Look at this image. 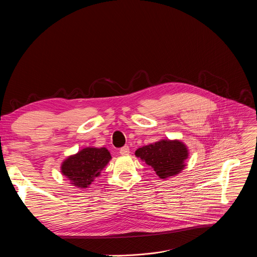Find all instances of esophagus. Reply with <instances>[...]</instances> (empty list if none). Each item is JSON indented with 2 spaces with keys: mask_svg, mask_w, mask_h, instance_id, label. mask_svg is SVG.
<instances>
[{
  "mask_svg": "<svg viewBox=\"0 0 257 257\" xmlns=\"http://www.w3.org/2000/svg\"><path fill=\"white\" fill-rule=\"evenodd\" d=\"M129 153H130V150H129V146H127V145L120 150V155H122V156H127V155H129Z\"/></svg>",
  "mask_w": 257,
  "mask_h": 257,
  "instance_id": "34e87169",
  "label": "esophagus"
}]
</instances>
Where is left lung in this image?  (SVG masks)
Masks as SVG:
<instances>
[{
	"label": "left lung",
	"mask_w": 257,
	"mask_h": 257,
	"mask_svg": "<svg viewBox=\"0 0 257 257\" xmlns=\"http://www.w3.org/2000/svg\"><path fill=\"white\" fill-rule=\"evenodd\" d=\"M135 156L152 167L161 179H168L185 169L189 151L187 145L178 139H161L138 149Z\"/></svg>",
	"instance_id": "1"
}]
</instances>
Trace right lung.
Listing matches in <instances>:
<instances>
[{
	"instance_id": "obj_1",
	"label": "right lung",
	"mask_w": 257,
	"mask_h": 257,
	"mask_svg": "<svg viewBox=\"0 0 257 257\" xmlns=\"http://www.w3.org/2000/svg\"><path fill=\"white\" fill-rule=\"evenodd\" d=\"M111 160V154L105 148L89 146L65 159L61 165V173L70 181V184L85 189Z\"/></svg>"
}]
</instances>
